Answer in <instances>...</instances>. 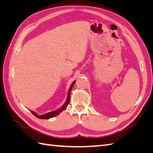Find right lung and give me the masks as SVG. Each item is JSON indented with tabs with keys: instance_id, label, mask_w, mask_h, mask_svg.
I'll list each match as a JSON object with an SVG mask.
<instances>
[{
	"instance_id": "1",
	"label": "right lung",
	"mask_w": 153,
	"mask_h": 153,
	"mask_svg": "<svg viewBox=\"0 0 153 153\" xmlns=\"http://www.w3.org/2000/svg\"><path fill=\"white\" fill-rule=\"evenodd\" d=\"M75 81H74L73 82V84H71L70 88H69V91H68V98H67V100L66 101V103H64L62 107L57 110H55V111H53V112H48L47 114H43V115H38L36 113H35L34 112H32V111L30 110V112H32V114H33L34 116H36V117H38L39 119H50V118H52V117H53L55 116H56V115H59L60 113H61L62 111L64 110L66 107L68 106L69 103V100H70V95H71V91L72 89V88L74 85V84H75Z\"/></svg>"
}]
</instances>
